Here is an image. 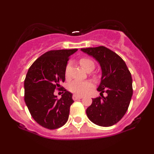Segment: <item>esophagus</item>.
Returning <instances> with one entry per match:
<instances>
[{
	"instance_id": "34e87169",
	"label": "esophagus",
	"mask_w": 154,
	"mask_h": 154,
	"mask_svg": "<svg viewBox=\"0 0 154 154\" xmlns=\"http://www.w3.org/2000/svg\"><path fill=\"white\" fill-rule=\"evenodd\" d=\"M82 98V96H79V95H72V98H73L74 100L81 99V98Z\"/></svg>"
}]
</instances>
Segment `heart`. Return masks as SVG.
<instances>
[{"label": "heart", "mask_w": 154, "mask_h": 154, "mask_svg": "<svg viewBox=\"0 0 154 154\" xmlns=\"http://www.w3.org/2000/svg\"><path fill=\"white\" fill-rule=\"evenodd\" d=\"M79 63L82 68L87 72L92 71L95 67L94 62L88 58H82L79 60ZM70 69H71V66H70L69 63H68L65 68L64 72L65 77L66 79H69L70 77ZM93 87V85L90 81L75 80L69 85V90L72 93H75V95H82L87 93Z\"/></svg>", "instance_id": "obj_1"}]
</instances>
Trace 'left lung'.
Returning <instances> with one entry per match:
<instances>
[{
  "label": "left lung",
  "mask_w": 154,
  "mask_h": 154,
  "mask_svg": "<svg viewBox=\"0 0 154 154\" xmlns=\"http://www.w3.org/2000/svg\"><path fill=\"white\" fill-rule=\"evenodd\" d=\"M100 63L102 77L98 91L102 97L93 98L86 110L92 122L101 127L117 123L128 111L132 95V79L128 66L121 57L104 46L81 48ZM105 91L107 96L104 97Z\"/></svg>",
  "instance_id": "left-lung-1"
}]
</instances>
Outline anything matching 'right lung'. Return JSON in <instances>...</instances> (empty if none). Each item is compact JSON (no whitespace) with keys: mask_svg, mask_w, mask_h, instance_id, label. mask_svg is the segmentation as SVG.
I'll list each match as a JSON object with an SVG mask.
<instances>
[{"mask_svg":"<svg viewBox=\"0 0 154 154\" xmlns=\"http://www.w3.org/2000/svg\"><path fill=\"white\" fill-rule=\"evenodd\" d=\"M77 49L53 50L42 55L31 65L24 79V101L37 123L49 130L58 129L68 120L74 100L63 88L61 98L54 94L65 81V68L69 56Z\"/></svg>","mask_w":154,"mask_h":154,"instance_id":"add662e5","label":"right lung"}]
</instances>
